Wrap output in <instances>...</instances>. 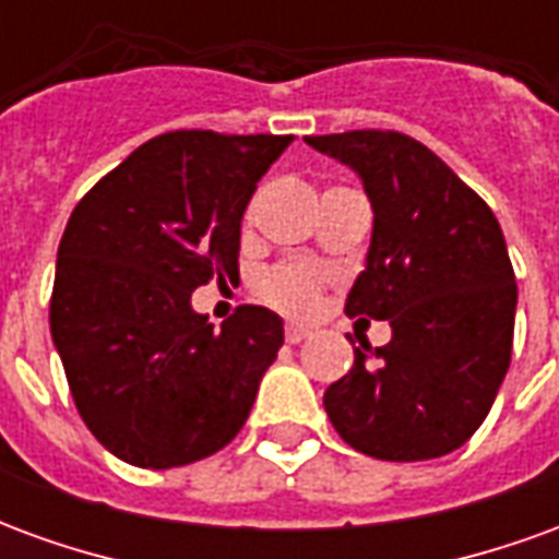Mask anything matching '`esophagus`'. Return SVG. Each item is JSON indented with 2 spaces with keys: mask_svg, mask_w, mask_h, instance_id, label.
Listing matches in <instances>:
<instances>
[{
  "mask_svg": "<svg viewBox=\"0 0 559 559\" xmlns=\"http://www.w3.org/2000/svg\"><path fill=\"white\" fill-rule=\"evenodd\" d=\"M284 335H287V341H290V344H299V341L308 338V329L299 326V323H287Z\"/></svg>",
  "mask_w": 559,
  "mask_h": 559,
  "instance_id": "obj_1",
  "label": "esophagus"
}]
</instances>
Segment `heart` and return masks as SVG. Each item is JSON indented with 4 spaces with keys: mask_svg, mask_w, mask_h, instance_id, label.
<instances>
[{
    "mask_svg": "<svg viewBox=\"0 0 559 559\" xmlns=\"http://www.w3.org/2000/svg\"><path fill=\"white\" fill-rule=\"evenodd\" d=\"M320 287H323L320 269L302 260H284L257 275V293L269 305L290 314H308L320 299Z\"/></svg>",
    "mask_w": 559,
    "mask_h": 559,
    "instance_id": "b5f03b06",
    "label": "heart"
}]
</instances>
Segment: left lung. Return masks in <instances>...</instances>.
Returning a JSON list of instances; mask_svg holds the SVG:
<instances>
[{
    "mask_svg": "<svg viewBox=\"0 0 559 559\" xmlns=\"http://www.w3.org/2000/svg\"><path fill=\"white\" fill-rule=\"evenodd\" d=\"M305 143L359 173L374 209L344 311L392 326L386 347H353V368L323 395L329 419L344 443L380 461L449 455L485 421L512 359L518 287L503 230L407 134L365 128Z\"/></svg>",
    "mask_w": 559,
    "mask_h": 559,
    "instance_id": "8db88e82",
    "label": "left lung"
}]
</instances>
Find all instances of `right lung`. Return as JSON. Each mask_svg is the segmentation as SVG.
<instances>
[{
  "label": "right lung",
  "mask_w": 559,
  "mask_h": 559,
  "mask_svg": "<svg viewBox=\"0 0 559 559\" xmlns=\"http://www.w3.org/2000/svg\"><path fill=\"white\" fill-rule=\"evenodd\" d=\"M293 134L170 131L92 185L59 242L50 332L78 413L134 467L215 455L242 431L284 323L239 305L221 329L191 308L239 275L248 200Z\"/></svg>",
  "instance_id": "right-lung-1"
}]
</instances>
